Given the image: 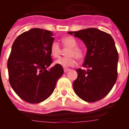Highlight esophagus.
<instances>
[{"mask_svg":"<svg viewBox=\"0 0 129 129\" xmlns=\"http://www.w3.org/2000/svg\"><path fill=\"white\" fill-rule=\"evenodd\" d=\"M70 68H64V72H68L69 70H70Z\"/></svg>","mask_w":129,"mask_h":129,"instance_id":"esophagus-1","label":"esophagus"}]
</instances>
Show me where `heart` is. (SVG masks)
I'll list each match as a JSON object with an SVG mask.
<instances>
[{
  "instance_id": "b5f03b06",
  "label": "heart",
  "mask_w": 129,
  "mask_h": 129,
  "mask_svg": "<svg viewBox=\"0 0 129 129\" xmlns=\"http://www.w3.org/2000/svg\"><path fill=\"white\" fill-rule=\"evenodd\" d=\"M61 42L63 47L69 48L67 52V55L68 57H61L55 61V63L63 67H72L76 63V58L80 61L84 57V50L82 48L77 46V41L74 37L72 36H67L62 38ZM50 51L52 56L54 58H59L62 53V49L59 44L54 41L51 44Z\"/></svg>"
}]
</instances>
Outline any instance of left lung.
Returning a JSON list of instances; mask_svg holds the SVG:
<instances>
[{
	"label": "left lung",
	"instance_id": "left-lung-1",
	"mask_svg": "<svg viewBox=\"0 0 129 129\" xmlns=\"http://www.w3.org/2000/svg\"><path fill=\"white\" fill-rule=\"evenodd\" d=\"M68 34L80 38L87 52L83 67L77 69L73 83L75 93L81 99L93 103L103 99L111 90L118 78V53L110 34L96 28H87Z\"/></svg>",
	"mask_w": 129,
	"mask_h": 129
}]
</instances>
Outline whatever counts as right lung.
Returning <instances> with one entry per match:
<instances>
[{"label": "right lung", "instance_id": "obj_1", "mask_svg": "<svg viewBox=\"0 0 129 129\" xmlns=\"http://www.w3.org/2000/svg\"><path fill=\"white\" fill-rule=\"evenodd\" d=\"M51 31L33 28L19 35L8 60L9 81L16 94L27 103H39L50 96L62 66L53 62L50 48L54 38Z\"/></svg>", "mask_w": 129, "mask_h": 129}]
</instances>
